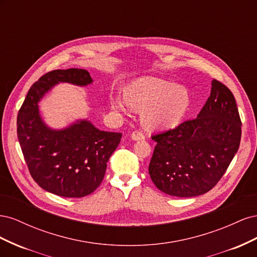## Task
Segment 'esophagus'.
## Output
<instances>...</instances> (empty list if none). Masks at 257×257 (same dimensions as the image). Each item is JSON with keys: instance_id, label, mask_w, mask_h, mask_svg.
<instances>
[{"instance_id": "obj_1", "label": "esophagus", "mask_w": 257, "mask_h": 257, "mask_svg": "<svg viewBox=\"0 0 257 257\" xmlns=\"http://www.w3.org/2000/svg\"><path fill=\"white\" fill-rule=\"evenodd\" d=\"M131 138L133 139L134 142L144 141V139H145V135L143 134V132H141V131H134L133 133H132V135H131Z\"/></svg>"}]
</instances>
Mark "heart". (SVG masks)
Wrapping results in <instances>:
<instances>
[{
    "label": "heart",
    "instance_id": "obj_1",
    "mask_svg": "<svg viewBox=\"0 0 257 257\" xmlns=\"http://www.w3.org/2000/svg\"><path fill=\"white\" fill-rule=\"evenodd\" d=\"M112 110L128 113L132 109L145 110L144 122L151 130L177 126L191 106L189 91L177 83L155 77H144L132 83L126 94L110 97Z\"/></svg>",
    "mask_w": 257,
    "mask_h": 257
}]
</instances>
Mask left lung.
I'll return each mask as SVG.
<instances>
[{
  "label": "left lung",
  "instance_id": "obj_1",
  "mask_svg": "<svg viewBox=\"0 0 257 257\" xmlns=\"http://www.w3.org/2000/svg\"><path fill=\"white\" fill-rule=\"evenodd\" d=\"M241 120L234 95L213 79L196 119L152 136L149 165L157 188L176 197L203 195L219 182L238 151Z\"/></svg>",
  "mask_w": 257,
  "mask_h": 257
}]
</instances>
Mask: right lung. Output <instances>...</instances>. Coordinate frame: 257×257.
Segmentation results:
<instances>
[{"label":"right lung","mask_w":257,"mask_h":257,"mask_svg":"<svg viewBox=\"0 0 257 257\" xmlns=\"http://www.w3.org/2000/svg\"><path fill=\"white\" fill-rule=\"evenodd\" d=\"M59 83L87 87L93 83L85 69H56L29 90L17 118V134L30 174L42 189L58 196L79 198L103 181L107 162L122 134L100 131L88 119L63 128L46 124L38 103Z\"/></svg>","instance_id":"add662e5"}]
</instances>
